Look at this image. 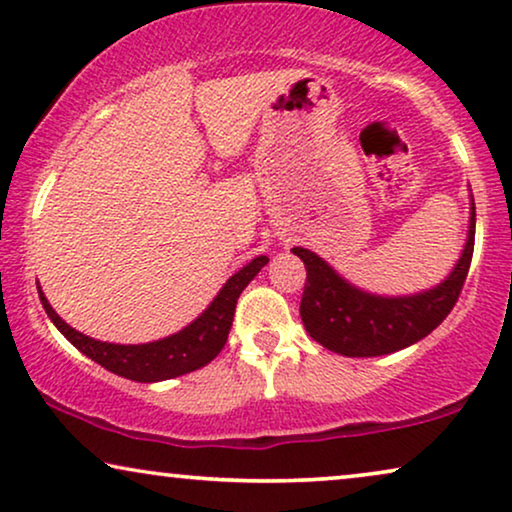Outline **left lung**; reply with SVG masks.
<instances>
[{
	"label": "left lung",
	"instance_id": "1",
	"mask_svg": "<svg viewBox=\"0 0 512 512\" xmlns=\"http://www.w3.org/2000/svg\"><path fill=\"white\" fill-rule=\"evenodd\" d=\"M475 244V202L471 195L466 244L443 282L431 289L380 296L349 282L310 249L296 247L307 268L300 319L314 342L342 356H382L426 338L457 303L471 268Z\"/></svg>",
	"mask_w": 512,
	"mask_h": 512
}]
</instances>
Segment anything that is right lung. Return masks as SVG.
Wrapping results in <instances>:
<instances>
[{
	"label": "right lung",
	"instance_id": "obj_1",
	"mask_svg": "<svg viewBox=\"0 0 512 512\" xmlns=\"http://www.w3.org/2000/svg\"><path fill=\"white\" fill-rule=\"evenodd\" d=\"M268 265V256H256L244 268L228 277V282L221 286L212 303H209L202 314H198L191 324L181 328V331L167 335V338L142 342V345H118V342H102L90 338V335L76 331L53 310L48 303L44 291L39 286L41 305L55 328L79 349L88 359L100 363L102 368L111 373L128 377L135 382H163L172 377L193 373L209 361L216 359L226 345L230 326H233L235 305L240 293L247 289V284L254 279L261 268Z\"/></svg>",
	"mask_w": 512,
	"mask_h": 512
}]
</instances>
